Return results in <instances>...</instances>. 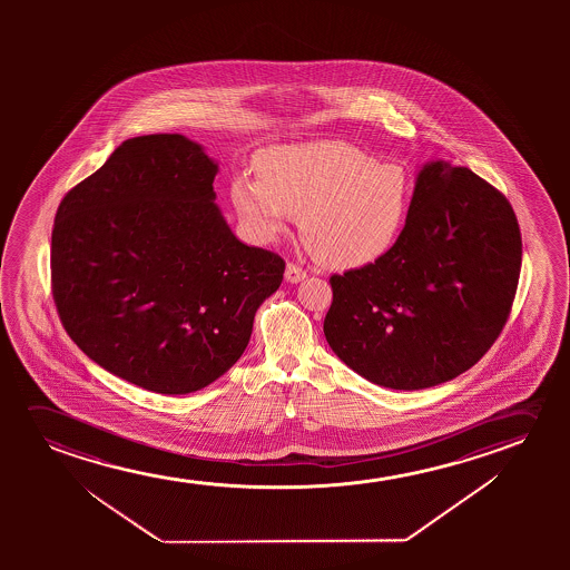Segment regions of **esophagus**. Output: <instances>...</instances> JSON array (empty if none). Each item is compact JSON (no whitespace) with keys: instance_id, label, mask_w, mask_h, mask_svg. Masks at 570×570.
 I'll use <instances>...</instances> for the list:
<instances>
[{"instance_id":"esophagus-1","label":"esophagus","mask_w":570,"mask_h":570,"mask_svg":"<svg viewBox=\"0 0 570 570\" xmlns=\"http://www.w3.org/2000/svg\"><path fill=\"white\" fill-rule=\"evenodd\" d=\"M284 276H286V281L292 282V284H296V282L304 281L307 273H305L302 266L296 265V263H288V265H286V273H284Z\"/></svg>"}]
</instances>
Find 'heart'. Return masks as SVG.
Returning <instances> with one entry per match:
<instances>
[{"label": "heart", "mask_w": 570, "mask_h": 570, "mask_svg": "<svg viewBox=\"0 0 570 570\" xmlns=\"http://www.w3.org/2000/svg\"><path fill=\"white\" fill-rule=\"evenodd\" d=\"M257 179L237 177L232 203L263 239L299 214V232L321 265L360 268L385 257L405 229L413 179L348 141H305L261 151Z\"/></svg>", "instance_id": "obj_1"}]
</instances>
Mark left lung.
Returning <instances> with one entry per match:
<instances>
[{"instance_id":"left-lung-1","label":"left lung","mask_w":570,"mask_h":570,"mask_svg":"<svg viewBox=\"0 0 570 570\" xmlns=\"http://www.w3.org/2000/svg\"><path fill=\"white\" fill-rule=\"evenodd\" d=\"M520 268L522 235L507 196L468 167L432 161L393 249L331 276L328 346L390 390L450 382L499 338Z\"/></svg>"}]
</instances>
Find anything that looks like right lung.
I'll use <instances>...</instances> for the list:
<instances>
[{"label": "right lung", "mask_w": 570, "mask_h": 570, "mask_svg": "<svg viewBox=\"0 0 570 570\" xmlns=\"http://www.w3.org/2000/svg\"><path fill=\"white\" fill-rule=\"evenodd\" d=\"M218 165L180 134L118 146L63 196L52 297L89 358L141 390L185 395L226 374L286 263L239 242L214 203Z\"/></svg>", "instance_id": "right-lung-1"}]
</instances>
